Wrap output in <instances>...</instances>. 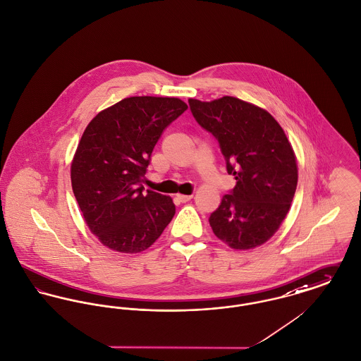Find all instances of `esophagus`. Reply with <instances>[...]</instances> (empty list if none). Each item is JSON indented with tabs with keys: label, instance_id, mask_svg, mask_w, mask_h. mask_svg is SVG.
<instances>
[{
	"label": "esophagus",
	"instance_id": "obj_1",
	"mask_svg": "<svg viewBox=\"0 0 361 361\" xmlns=\"http://www.w3.org/2000/svg\"><path fill=\"white\" fill-rule=\"evenodd\" d=\"M176 198L180 201V202H188V201H190L192 198V194H176Z\"/></svg>",
	"mask_w": 361,
	"mask_h": 361
}]
</instances>
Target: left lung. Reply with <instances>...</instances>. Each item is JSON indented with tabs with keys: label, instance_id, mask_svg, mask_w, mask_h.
<instances>
[{
	"label": "left lung",
	"instance_id": "1",
	"mask_svg": "<svg viewBox=\"0 0 361 361\" xmlns=\"http://www.w3.org/2000/svg\"><path fill=\"white\" fill-rule=\"evenodd\" d=\"M189 105L198 124L216 137L227 172L237 180L211 214L212 231L231 249H255L290 211L298 180L293 146L271 114L237 97L190 98Z\"/></svg>",
	"mask_w": 361,
	"mask_h": 361
}]
</instances>
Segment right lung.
Masks as SVG:
<instances>
[{"label":"right lung","instance_id":"add662e5","mask_svg":"<svg viewBox=\"0 0 361 361\" xmlns=\"http://www.w3.org/2000/svg\"><path fill=\"white\" fill-rule=\"evenodd\" d=\"M186 109L176 97H128L83 131L71 163L73 192L87 227L111 250H146L175 215L172 198L144 192L142 182L154 145Z\"/></svg>","mask_w":361,"mask_h":361}]
</instances>
